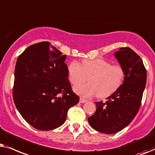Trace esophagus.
<instances>
[{"mask_svg":"<svg viewBox=\"0 0 155 155\" xmlns=\"http://www.w3.org/2000/svg\"><path fill=\"white\" fill-rule=\"evenodd\" d=\"M88 100H86V99L84 98H80V100H79V102L81 103V104H84V103H86L87 102Z\"/></svg>","mask_w":155,"mask_h":155,"instance_id":"1","label":"esophagus"}]
</instances>
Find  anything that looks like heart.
<instances>
[{
	"label": "heart",
	"mask_w": 155,
	"mask_h": 155,
	"mask_svg": "<svg viewBox=\"0 0 155 155\" xmlns=\"http://www.w3.org/2000/svg\"><path fill=\"white\" fill-rule=\"evenodd\" d=\"M68 77L74 86L85 81L89 83L76 86V94L84 97H91L97 94L98 98H106L115 93L122 85L125 72L120 65H111L103 59H84L81 64L74 61L68 65Z\"/></svg>",
	"instance_id": "b5f03b06"
}]
</instances>
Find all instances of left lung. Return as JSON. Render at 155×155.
Here are the masks:
<instances>
[{
    "mask_svg": "<svg viewBox=\"0 0 155 155\" xmlns=\"http://www.w3.org/2000/svg\"><path fill=\"white\" fill-rule=\"evenodd\" d=\"M114 57L124 70V81L106 102H95L96 111L88 118L93 128L106 134L116 133L131 123L139 110L147 81L145 66L133 49L121 47Z\"/></svg>",
    "mask_w": 155,
    "mask_h": 155,
    "instance_id": "1",
    "label": "left lung"
}]
</instances>
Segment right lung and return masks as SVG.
Segmentation results:
<instances>
[{"instance_id": "add662e5", "label": "right lung", "mask_w": 155, "mask_h": 155, "mask_svg": "<svg viewBox=\"0 0 155 155\" xmlns=\"http://www.w3.org/2000/svg\"><path fill=\"white\" fill-rule=\"evenodd\" d=\"M65 60L66 55L56 47L41 42L28 47L16 61L14 103L22 117L40 130L61 126L69 109L79 103Z\"/></svg>"}]
</instances>
